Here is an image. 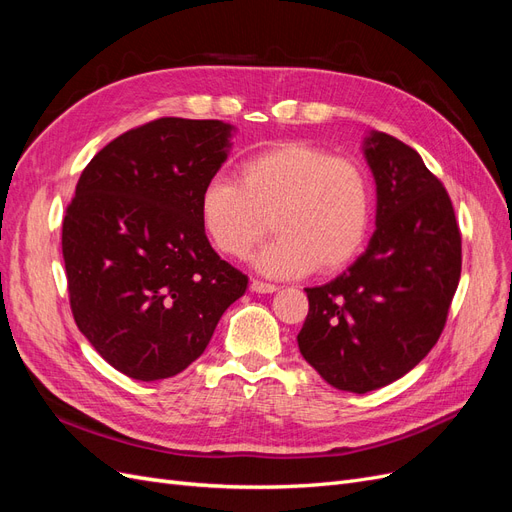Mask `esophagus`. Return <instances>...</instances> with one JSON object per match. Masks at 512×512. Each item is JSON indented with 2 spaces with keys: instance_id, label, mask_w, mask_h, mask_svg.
Masks as SVG:
<instances>
[{
  "instance_id": "34e87169",
  "label": "esophagus",
  "mask_w": 512,
  "mask_h": 512,
  "mask_svg": "<svg viewBox=\"0 0 512 512\" xmlns=\"http://www.w3.org/2000/svg\"><path fill=\"white\" fill-rule=\"evenodd\" d=\"M250 288H252L254 292H258V294H271V292H275V290H277V286H275V284L262 282V280H252Z\"/></svg>"
}]
</instances>
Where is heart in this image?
Segmentation results:
<instances>
[{"label":"heart","instance_id":"heart-1","mask_svg":"<svg viewBox=\"0 0 512 512\" xmlns=\"http://www.w3.org/2000/svg\"><path fill=\"white\" fill-rule=\"evenodd\" d=\"M198 211L205 235L226 258H247L271 228L277 237L256 258L262 273H335L363 250L374 185L361 162L288 141L243 160L239 183L211 179Z\"/></svg>","mask_w":512,"mask_h":512}]
</instances>
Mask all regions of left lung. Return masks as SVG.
<instances>
[{
	"instance_id": "1",
	"label": "left lung",
	"mask_w": 512,
	"mask_h": 512,
	"mask_svg": "<svg viewBox=\"0 0 512 512\" xmlns=\"http://www.w3.org/2000/svg\"><path fill=\"white\" fill-rule=\"evenodd\" d=\"M367 162L378 188L367 252L333 282L305 288L303 359L339 391L401 378L436 346L461 275V232L442 181L399 138L374 132Z\"/></svg>"
}]
</instances>
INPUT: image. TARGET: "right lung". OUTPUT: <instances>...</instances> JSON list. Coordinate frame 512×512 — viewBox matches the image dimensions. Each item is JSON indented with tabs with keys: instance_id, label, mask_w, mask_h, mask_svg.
Returning <instances> with one entry per match:
<instances>
[{
	"instance_id": "obj_1",
	"label": "right lung",
	"mask_w": 512,
	"mask_h": 512,
	"mask_svg": "<svg viewBox=\"0 0 512 512\" xmlns=\"http://www.w3.org/2000/svg\"><path fill=\"white\" fill-rule=\"evenodd\" d=\"M230 126L160 117L100 149L61 226L70 309L102 359L134 380L177 376L205 352L247 275L213 250L200 194Z\"/></svg>"
}]
</instances>
